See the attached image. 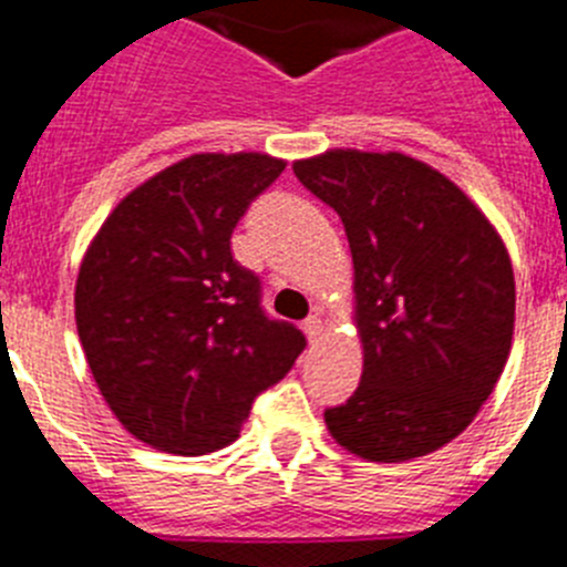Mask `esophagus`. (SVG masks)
Returning a JSON list of instances; mask_svg holds the SVG:
<instances>
[{"mask_svg": "<svg viewBox=\"0 0 567 567\" xmlns=\"http://www.w3.org/2000/svg\"><path fill=\"white\" fill-rule=\"evenodd\" d=\"M303 332H307L309 340H318L320 334H323V320H320L318 315L307 318V320H303Z\"/></svg>", "mask_w": 567, "mask_h": 567, "instance_id": "obj_1", "label": "esophagus"}]
</instances>
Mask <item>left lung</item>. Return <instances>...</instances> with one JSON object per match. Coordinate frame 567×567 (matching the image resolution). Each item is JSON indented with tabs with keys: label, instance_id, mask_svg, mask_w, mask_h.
<instances>
[{
	"label": "left lung",
	"instance_id": "8db88e82",
	"mask_svg": "<svg viewBox=\"0 0 567 567\" xmlns=\"http://www.w3.org/2000/svg\"><path fill=\"white\" fill-rule=\"evenodd\" d=\"M295 175L343 221L363 374L329 434L369 463L452 443L494 392L514 338L508 249L468 195L403 153L327 150Z\"/></svg>",
	"mask_w": 567,
	"mask_h": 567
}]
</instances>
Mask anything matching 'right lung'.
Instances as JSON below:
<instances>
[{
	"mask_svg": "<svg viewBox=\"0 0 567 567\" xmlns=\"http://www.w3.org/2000/svg\"><path fill=\"white\" fill-rule=\"evenodd\" d=\"M287 162L195 153L115 204L76 278V329L110 412L158 452L198 457L238 437L252 400L303 352L233 258L235 224Z\"/></svg>",
	"mask_w": 567,
	"mask_h": 567,
	"instance_id": "right-lung-1",
	"label": "right lung"
}]
</instances>
